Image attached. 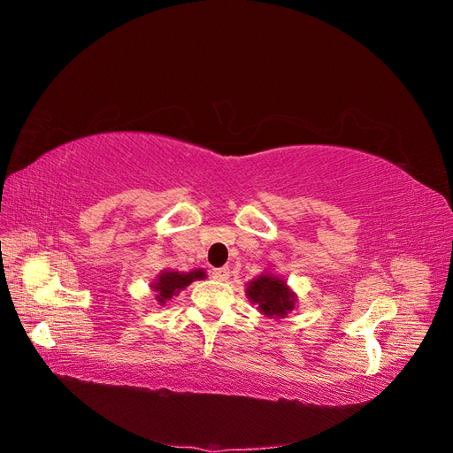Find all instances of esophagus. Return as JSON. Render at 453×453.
<instances>
[{
    "mask_svg": "<svg viewBox=\"0 0 453 453\" xmlns=\"http://www.w3.org/2000/svg\"><path fill=\"white\" fill-rule=\"evenodd\" d=\"M230 276V270L228 268H213L211 270V278L217 281H226Z\"/></svg>",
    "mask_w": 453,
    "mask_h": 453,
    "instance_id": "obj_1",
    "label": "esophagus"
}]
</instances>
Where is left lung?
<instances>
[{"label": "left lung", "instance_id": "8db88e82", "mask_svg": "<svg viewBox=\"0 0 453 453\" xmlns=\"http://www.w3.org/2000/svg\"><path fill=\"white\" fill-rule=\"evenodd\" d=\"M245 295L251 300V304H257V310L265 313L266 318L281 319L287 313L293 311L296 304V295L289 289V285L270 272L260 273L258 278L250 281Z\"/></svg>", "mask_w": 453, "mask_h": 453}]
</instances>
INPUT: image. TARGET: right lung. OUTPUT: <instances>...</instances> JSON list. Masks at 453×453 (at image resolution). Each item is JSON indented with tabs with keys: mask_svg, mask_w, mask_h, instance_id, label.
<instances>
[{
	"mask_svg": "<svg viewBox=\"0 0 453 453\" xmlns=\"http://www.w3.org/2000/svg\"><path fill=\"white\" fill-rule=\"evenodd\" d=\"M205 272L202 268L193 270V272H173V270H164L158 273V278L153 283V289L157 293V303L160 306L166 304V300L175 296L180 291H183L185 287H188L196 280H203Z\"/></svg>",
	"mask_w": 453,
	"mask_h": 453,
	"instance_id": "obj_1",
	"label": "right lung"
}]
</instances>
